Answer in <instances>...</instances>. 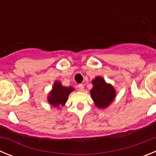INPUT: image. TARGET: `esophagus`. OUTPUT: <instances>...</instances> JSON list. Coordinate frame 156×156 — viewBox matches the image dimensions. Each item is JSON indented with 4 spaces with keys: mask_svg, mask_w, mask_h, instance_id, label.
<instances>
[{
    "mask_svg": "<svg viewBox=\"0 0 156 156\" xmlns=\"http://www.w3.org/2000/svg\"><path fill=\"white\" fill-rule=\"evenodd\" d=\"M78 87H79L80 91H83L84 90V86H83V84H79L78 85Z\"/></svg>",
    "mask_w": 156,
    "mask_h": 156,
    "instance_id": "esophagus-1",
    "label": "esophagus"
}]
</instances>
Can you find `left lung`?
Instances as JSON below:
<instances>
[{
  "label": "left lung",
  "mask_w": 156,
  "mask_h": 156,
  "mask_svg": "<svg viewBox=\"0 0 156 156\" xmlns=\"http://www.w3.org/2000/svg\"><path fill=\"white\" fill-rule=\"evenodd\" d=\"M93 88L90 90L92 99L97 107L105 108L109 105L115 96L114 88L100 76L96 77L93 80Z\"/></svg>",
  "instance_id": "8db88e82"
}]
</instances>
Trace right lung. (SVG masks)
<instances>
[{
  "label": "right lung",
  "mask_w": 156,
  "mask_h": 156,
  "mask_svg": "<svg viewBox=\"0 0 156 156\" xmlns=\"http://www.w3.org/2000/svg\"><path fill=\"white\" fill-rule=\"evenodd\" d=\"M73 90V87H66L62 86L59 82H55L52 88L51 92L48 96V101L55 107L58 105H64L66 102L69 94Z\"/></svg>",
  "instance_id": "right-lung-1"
}]
</instances>
